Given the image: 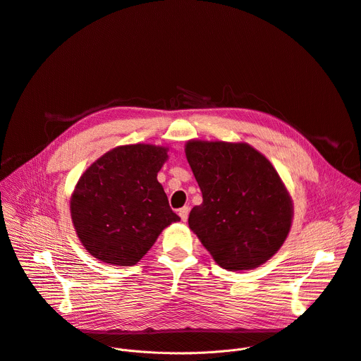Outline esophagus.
<instances>
[{
  "instance_id": "obj_1",
  "label": "esophagus",
  "mask_w": 361,
  "mask_h": 361,
  "mask_svg": "<svg viewBox=\"0 0 361 361\" xmlns=\"http://www.w3.org/2000/svg\"><path fill=\"white\" fill-rule=\"evenodd\" d=\"M178 214H180V217H181V220H183V221H187V219H188V214H190V209H188L187 205H185V207L180 209Z\"/></svg>"
}]
</instances>
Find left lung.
<instances>
[{"label": "left lung", "mask_w": 361, "mask_h": 361, "mask_svg": "<svg viewBox=\"0 0 361 361\" xmlns=\"http://www.w3.org/2000/svg\"><path fill=\"white\" fill-rule=\"evenodd\" d=\"M185 156L202 192L188 226L216 263L238 271L271 259L293 219L291 198L271 163L245 142L192 140Z\"/></svg>", "instance_id": "8db88e82"}]
</instances>
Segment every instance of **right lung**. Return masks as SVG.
I'll use <instances>...</instances> for the list:
<instances>
[{"label": "right lung", "mask_w": 361, "mask_h": 361, "mask_svg": "<svg viewBox=\"0 0 361 361\" xmlns=\"http://www.w3.org/2000/svg\"><path fill=\"white\" fill-rule=\"evenodd\" d=\"M167 157L164 147L121 145L81 176L70 202L71 219L95 259L134 266L167 226L180 221L157 181Z\"/></svg>", "instance_id": "1"}]
</instances>
